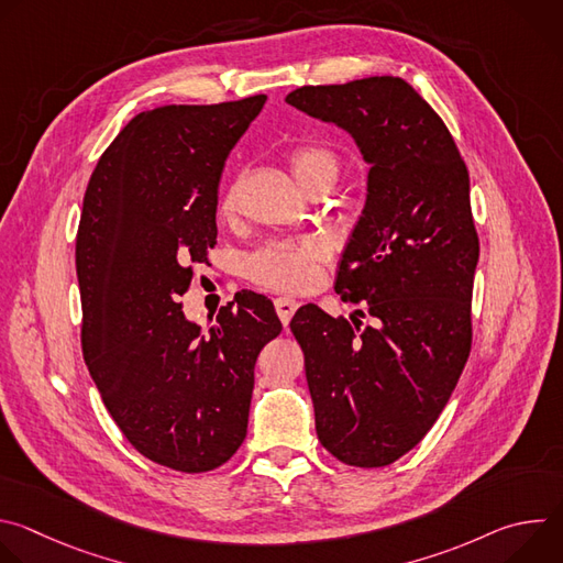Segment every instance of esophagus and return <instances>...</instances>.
Segmentation results:
<instances>
[{
    "mask_svg": "<svg viewBox=\"0 0 563 563\" xmlns=\"http://www.w3.org/2000/svg\"><path fill=\"white\" fill-rule=\"evenodd\" d=\"M274 305H276L278 318L283 320V325H289V320H291L294 311L298 309V300H296V298H289V296H278V298L274 300Z\"/></svg>",
    "mask_w": 563,
    "mask_h": 563,
    "instance_id": "34e87169",
    "label": "esophagus"
}]
</instances>
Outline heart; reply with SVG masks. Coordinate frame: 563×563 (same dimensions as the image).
I'll return each instance as SVG.
<instances>
[{
    "label": "heart",
    "mask_w": 563,
    "mask_h": 563,
    "mask_svg": "<svg viewBox=\"0 0 563 563\" xmlns=\"http://www.w3.org/2000/svg\"><path fill=\"white\" fill-rule=\"evenodd\" d=\"M287 163L296 180L309 191L332 189L341 174V155L323 142H302L287 151ZM243 178L233 180L220 198V216L233 220L240 209ZM330 245L323 238H276L258 247L245 263L247 278L267 289L300 291L309 289L320 267L330 261Z\"/></svg>",
    "instance_id": "1"
}]
</instances>
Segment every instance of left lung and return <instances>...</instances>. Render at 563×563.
<instances>
[{"label": "left lung", "instance_id": "left-lung-1", "mask_svg": "<svg viewBox=\"0 0 563 563\" xmlns=\"http://www.w3.org/2000/svg\"><path fill=\"white\" fill-rule=\"evenodd\" d=\"M287 104L352 133L372 165L336 294L365 311L291 318L318 441L354 467H383L434 426L472 347L478 235L470 176L439 113L400 77L300 87Z\"/></svg>", "mask_w": 563, "mask_h": 563}]
</instances>
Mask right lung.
Instances as JSON below:
<instances>
[{"mask_svg":"<svg viewBox=\"0 0 563 563\" xmlns=\"http://www.w3.org/2000/svg\"><path fill=\"white\" fill-rule=\"evenodd\" d=\"M265 102L137 113L98 159L79 216L87 367L126 441L187 474L220 467L243 445L256 358L283 330L272 300L247 289L209 332L180 302L216 245L224 159Z\"/></svg>","mask_w":563,"mask_h":563,"instance_id":"1","label":"right lung"}]
</instances>
